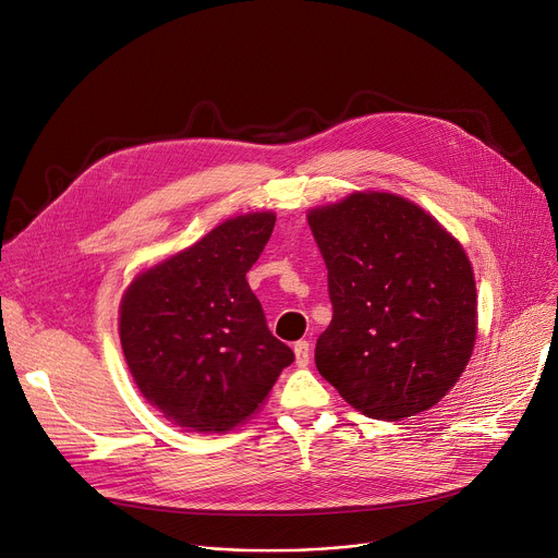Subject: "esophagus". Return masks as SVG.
Returning <instances> with one entry per match:
<instances>
[{"label":"esophagus","instance_id":"1","mask_svg":"<svg viewBox=\"0 0 558 558\" xmlns=\"http://www.w3.org/2000/svg\"><path fill=\"white\" fill-rule=\"evenodd\" d=\"M294 362H296V366H308V362H311V344H308V341H296V344H294Z\"/></svg>","mask_w":558,"mask_h":558}]
</instances>
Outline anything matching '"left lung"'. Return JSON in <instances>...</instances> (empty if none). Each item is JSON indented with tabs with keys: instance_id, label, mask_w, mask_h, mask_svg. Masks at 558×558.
<instances>
[{
	"instance_id": "8db88e82",
	"label": "left lung",
	"mask_w": 558,
	"mask_h": 558,
	"mask_svg": "<svg viewBox=\"0 0 558 558\" xmlns=\"http://www.w3.org/2000/svg\"><path fill=\"white\" fill-rule=\"evenodd\" d=\"M332 319L315 364L353 409L396 422L438 404L476 341V281L462 245L422 207L355 192L308 211Z\"/></svg>"
}]
</instances>
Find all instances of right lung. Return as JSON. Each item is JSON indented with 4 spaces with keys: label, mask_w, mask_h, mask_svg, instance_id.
Returning a JSON list of instances; mask_svg holds the SVG:
<instances>
[{
    "label": "right lung",
    "mask_w": 558,
    "mask_h": 558,
    "mask_svg": "<svg viewBox=\"0 0 558 558\" xmlns=\"http://www.w3.org/2000/svg\"><path fill=\"white\" fill-rule=\"evenodd\" d=\"M275 221L272 211L228 219L141 272L122 296L120 344L136 387L190 432L245 422L294 362L245 279Z\"/></svg>",
    "instance_id": "1"
}]
</instances>
